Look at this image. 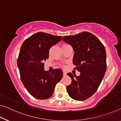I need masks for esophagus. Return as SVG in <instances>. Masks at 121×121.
Returning a JSON list of instances; mask_svg holds the SVG:
<instances>
[{"instance_id": "obj_1", "label": "esophagus", "mask_w": 121, "mask_h": 121, "mask_svg": "<svg viewBox=\"0 0 121 121\" xmlns=\"http://www.w3.org/2000/svg\"><path fill=\"white\" fill-rule=\"evenodd\" d=\"M63 74H64V76H66V75H67V73H66V72H65V71L63 72Z\"/></svg>"}]
</instances>
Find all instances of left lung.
Instances as JSON below:
<instances>
[{"label": "left lung", "mask_w": 121, "mask_h": 121, "mask_svg": "<svg viewBox=\"0 0 121 121\" xmlns=\"http://www.w3.org/2000/svg\"><path fill=\"white\" fill-rule=\"evenodd\" d=\"M62 39L73 48V63L76 66L75 69L80 72L78 77L67 73L72 79V83L67 86V91L73 99L84 100L96 92L105 74V47L98 38L89 32L66 36Z\"/></svg>", "instance_id": "obj_1"}]
</instances>
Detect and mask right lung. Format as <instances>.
Here are the masks:
<instances>
[{
    "instance_id": "1",
    "label": "right lung",
    "mask_w": 121,
    "mask_h": 121,
    "mask_svg": "<svg viewBox=\"0 0 121 121\" xmlns=\"http://www.w3.org/2000/svg\"><path fill=\"white\" fill-rule=\"evenodd\" d=\"M60 41V36L39 32L27 39L22 45L17 60L21 79L27 91L36 98H50L56 84L62 78L61 69L46 71L43 63L49 58L51 47Z\"/></svg>"
}]
</instances>
